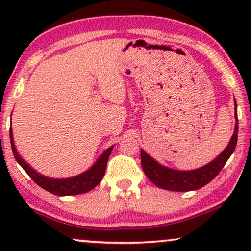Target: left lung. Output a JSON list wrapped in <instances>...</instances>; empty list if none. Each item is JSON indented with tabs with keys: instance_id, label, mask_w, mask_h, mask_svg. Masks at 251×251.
Returning <instances> with one entry per match:
<instances>
[{
	"instance_id": "1",
	"label": "left lung",
	"mask_w": 251,
	"mask_h": 251,
	"mask_svg": "<svg viewBox=\"0 0 251 251\" xmlns=\"http://www.w3.org/2000/svg\"><path fill=\"white\" fill-rule=\"evenodd\" d=\"M235 104V126L234 132L228 145L219 155L205 166L194 170H176L164 167L151 157L145 151H140L142 167L147 178L157 187L175 192H188L199 190L214 179L227 162L229 156L234 152L236 142H238V115H236Z\"/></svg>"
}]
</instances>
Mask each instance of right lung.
I'll return each instance as SVG.
<instances>
[{
	"mask_svg": "<svg viewBox=\"0 0 251 251\" xmlns=\"http://www.w3.org/2000/svg\"><path fill=\"white\" fill-rule=\"evenodd\" d=\"M10 142H11V149L13 155H15V159L17 160V162L22 166L23 169L26 171L27 175H28L39 186L54 195H59V197L87 193V192L91 191L92 188L97 186V185L101 181L102 177H104L108 157L111 155L113 147H108V149L98 157V160L94 163V166L90 167V169L77 175V176L70 178H51L43 176V175L37 173L36 170H34L33 168L19 155L16 150L15 142H13L11 126H10Z\"/></svg>",
	"mask_w": 251,
	"mask_h": 251,
	"instance_id": "obj_1",
	"label": "right lung"
}]
</instances>
